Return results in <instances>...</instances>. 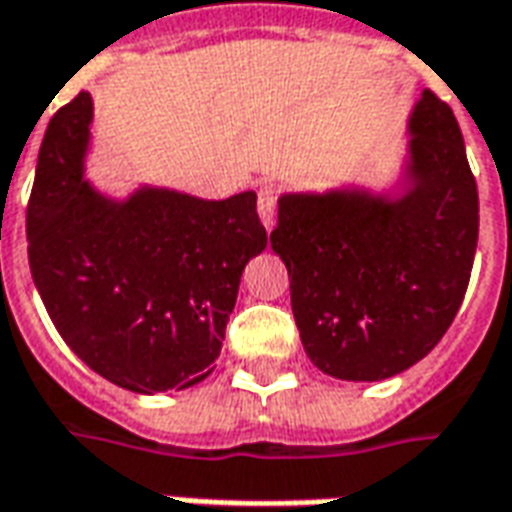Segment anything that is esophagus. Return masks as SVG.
Listing matches in <instances>:
<instances>
[{"label":"esophagus","mask_w":512,"mask_h":512,"mask_svg":"<svg viewBox=\"0 0 512 512\" xmlns=\"http://www.w3.org/2000/svg\"><path fill=\"white\" fill-rule=\"evenodd\" d=\"M277 202H279V191L277 186H260V194H257V213H260V219L266 224V230L274 227V216H277Z\"/></svg>","instance_id":"esophagus-1"}]
</instances>
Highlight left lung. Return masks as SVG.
Returning <instances> with one entry per match:
<instances>
[{
    "label": "left lung",
    "instance_id": "left-lung-1",
    "mask_svg": "<svg viewBox=\"0 0 512 512\" xmlns=\"http://www.w3.org/2000/svg\"><path fill=\"white\" fill-rule=\"evenodd\" d=\"M414 186L389 202L365 191L285 194L271 246L312 365L381 381L417 365L450 329L472 277L480 202L461 128L425 90L411 117Z\"/></svg>",
    "mask_w": 512,
    "mask_h": 512
}]
</instances>
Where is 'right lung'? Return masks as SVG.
Masks as SVG:
<instances>
[{"mask_svg":"<svg viewBox=\"0 0 512 512\" xmlns=\"http://www.w3.org/2000/svg\"><path fill=\"white\" fill-rule=\"evenodd\" d=\"M90 95L51 117L27 205L29 271L51 323L106 381L153 395L211 376L249 257L268 244L257 194L197 200L82 180Z\"/></svg>","mask_w":512,"mask_h":512,"instance_id":"right-lung-1","label":"right lung"}]
</instances>
